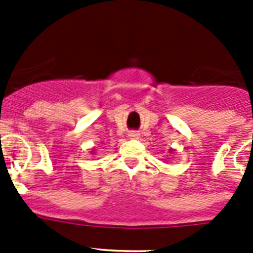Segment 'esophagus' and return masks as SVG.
I'll return each mask as SVG.
<instances>
[{
	"mask_svg": "<svg viewBox=\"0 0 253 253\" xmlns=\"http://www.w3.org/2000/svg\"><path fill=\"white\" fill-rule=\"evenodd\" d=\"M128 135H129V138H133V139H135V138L139 137V133H138V131H130Z\"/></svg>",
	"mask_w": 253,
	"mask_h": 253,
	"instance_id": "esophagus-1",
	"label": "esophagus"
}]
</instances>
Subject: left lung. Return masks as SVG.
<instances>
[{
    "label": "left lung",
    "mask_w": 253,
    "mask_h": 253,
    "mask_svg": "<svg viewBox=\"0 0 253 253\" xmlns=\"http://www.w3.org/2000/svg\"><path fill=\"white\" fill-rule=\"evenodd\" d=\"M171 151H172V149H171Z\"/></svg>",
    "instance_id": "obj_1"
}]
</instances>
